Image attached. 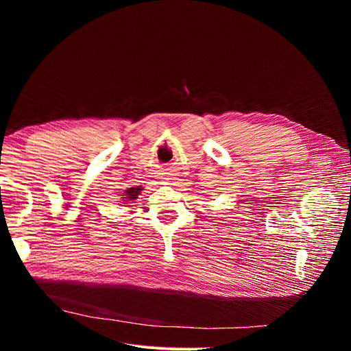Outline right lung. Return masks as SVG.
Segmentation results:
<instances>
[{
	"label": "right lung",
	"mask_w": 351,
	"mask_h": 351,
	"mask_svg": "<svg viewBox=\"0 0 351 351\" xmlns=\"http://www.w3.org/2000/svg\"><path fill=\"white\" fill-rule=\"evenodd\" d=\"M141 190H142L141 187H130L125 190V195H123V196H125L124 199H127V200H134V199H137V196H139Z\"/></svg>",
	"instance_id": "add662e5"
}]
</instances>
